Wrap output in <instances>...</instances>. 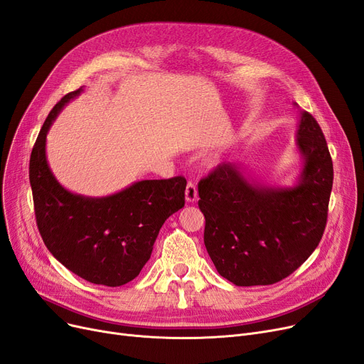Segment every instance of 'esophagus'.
Segmentation results:
<instances>
[{
  "mask_svg": "<svg viewBox=\"0 0 364 364\" xmlns=\"http://www.w3.org/2000/svg\"><path fill=\"white\" fill-rule=\"evenodd\" d=\"M198 199V188L193 181H188L186 186V200L193 203Z\"/></svg>",
  "mask_w": 364,
  "mask_h": 364,
  "instance_id": "esophagus-1",
  "label": "esophagus"
}]
</instances>
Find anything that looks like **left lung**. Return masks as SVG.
I'll return each mask as SVG.
<instances>
[{
  "label": "left lung",
  "mask_w": 364,
  "mask_h": 364,
  "mask_svg": "<svg viewBox=\"0 0 364 364\" xmlns=\"http://www.w3.org/2000/svg\"><path fill=\"white\" fill-rule=\"evenodd\" d=\"M296 144L304 168L293 187L252 183L240 164H220L198 184L205 247L217 272L235 286L287 278L321 241L333 164L320 124L308 112L300 116Z\"/></svg>",
  "instance_id": "8db88e82"
}]
</instances>
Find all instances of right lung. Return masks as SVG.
Segmentation results:
<instances>
[{
  "mask_svg": "<svg viewBox=\"0 0 364 364\" xmlns=\"http://www.w3.org/2000/svg\"><path fill=\"white\" fill-rule=\"evenodd\" d=\"M47 116L29 159L36 220L53 257L80 278L107 287L132 281L151 256L165 220L184 207L186 178L143 180L105 198L75 195L62 187L46 159V135L67 102Z\"/></svg>",
  "mask_w": 364,
  "mask_h": 364,
  "instance_id": "add662e5",
  "label": "right lung"
}]
</instances>
